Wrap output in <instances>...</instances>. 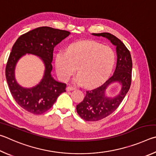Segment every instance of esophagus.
Returning a JSON list of instances; mask_svg holds the SVG:
<instances>
[{
  "mask_svg": "<svg viewBox=\"0 0 156 156\" xmlns=\"http://www.w3.org/2000/svg\"><path fill=\"white\" fill-rule=\"evenodd\" d=\"M75 88H73L72 86H68L66 88V90L67 91H71V90H75Z\"/></svg>",
  "mask_w": 156,
  "mask_h": 156,
  "instance_id": "esophagus-1",
  "label": "esophagus"
}]
</instances>
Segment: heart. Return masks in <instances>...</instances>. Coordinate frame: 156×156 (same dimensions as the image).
Returning <instances> with one entry per match:
<instances>
[{"mask_svg":"<svg viewBox=\"0 0 156 156\" xmlns=\"http://www.w3.org/2000/svg\"><path fill=\"white\" fill-rule=\"evenodd\" d=\"M115 62V54L110 47L93 41H80L71 44L67 52L56 55L57 73L62 80L67 81L75 73L76 84L84 83L92 87L102 83L108 77Z\"/></svg>","mask_w":156,"mask_h":156,"instance_id":"heart-1","label":"heart"}]
</instances>
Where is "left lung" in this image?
<instances>
[{
  "label": "left lung",
  "mask_w": 156,
  "mask_h": 156,
  "mask_svg": "<svg viewBox=\"0 0 156 156\" xmlns=\"http://www.w3.org/2000/svg\"><path fill=\"white\" fill-rule=\"evenodd\" d=\"M98 37H104L116 46L117 62L112 76L102 85L86 91L83 100L76 105V112L86 121H98L114 112L129 91L132 82V60L129 51L118 37L110 33L92 34ZM119 82L122 89L119 94L113 98L105 95V91L111 83Z\"/></svg>",
  "instance_id": "1"
}]
</instances>
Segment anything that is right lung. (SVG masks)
Listing matches in <instances>:
<instances>
[{
    "label": "right lung",
    "mask_w": 156,
    "mask_h": 156,
    "mask_svg": "<svg viewBox=\"0 0 156 156\" xmlns=\"http://www.w3.org/2000/svg\"><path fill=\"white\" fill-rule=\"evenodd\" d=\"M70 34L65 30L41 27L20 35L13 44L5 68V75L13 98L24 110L34 114H42L53 105L60 94L66 92V84L57 81L51 76V62L54 47ZM26 53L40 56L45 66L42 80L30 89L19 85L15 78L16 64Z\"/></svg>",
    "instance_id": "add662e5"
}]
</instances>
